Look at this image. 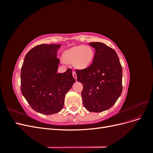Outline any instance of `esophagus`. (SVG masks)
Listing matches in <instances>:
<instances>
[{
  "mask_svg": "<svg viewBox=\"0 0 153 153\" xmlns=\"http://www.w3.org/2000/svg\"><path fill=\"white\" fill-rule=\"evenodd\" d=\"M73 76L74 77V78H75V80H76V72L75 71H73Z\"/></svg>",
  "mask_w": 153,
  "mask_h": 153,
  "instance_id": "obj_1",
  "label": "esophagus"
}]
</instances>
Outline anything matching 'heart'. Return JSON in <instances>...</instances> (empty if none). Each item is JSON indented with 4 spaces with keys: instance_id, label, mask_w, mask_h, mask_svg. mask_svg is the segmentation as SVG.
Here are the masks:
<instances>
[{
    "instance_id": "heart-1",
    "label": "heart",
    "mask_w": 153,
    "mask_h": 153,
    "mask_svg": "<svg viewBox=\"0 0 153 153\" xmlns=\"http://www.w3.org/2000/svg\"><path fill=\"white\" fill-rule=\"evenodd\" d=\"M94 57V50L89 46H76L66 51L64 59L69 64H74L78 69L89 67Z\"/></svg>"
}]
</instances>
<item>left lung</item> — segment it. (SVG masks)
Masks as SVG:
<instances>
[{"label": "left lung", "mask_w": 153, "mask_h": 153, "mask_svg": "<svg viewBox=\"0 0 153 153\" xmlns=\"http://www.w3.org/2000/svg\"><path fill=\"white\" fill-rule=\"evenodd\" d=\"M95 48L93 62L82 70H76L77 81L83 84V105L91 112L110 108L123 91V70L115 51L105 44L92 42Z\"/></svg>", "instance_id": "left-lung-1"}]
</instances>
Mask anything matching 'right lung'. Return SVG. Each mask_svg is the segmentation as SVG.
Here are the masks:
<instances>
[{"label":"right lung","instance_id":"1","mask_svg":"<svg viewBox=\"0 0 153 153\" xmlns=\"http://www.w3.org/2000/svg\"><path fill=\"white\" fill-rule=\"evenodd\" d=\"M61 45L42 44L25 55L21 69V91L32 108L52 115L61 111L64 98L75 79L71 69L58 73L57 58Z\"/></svg>","mask_w":153,"mask_h":153}]
</instances>
